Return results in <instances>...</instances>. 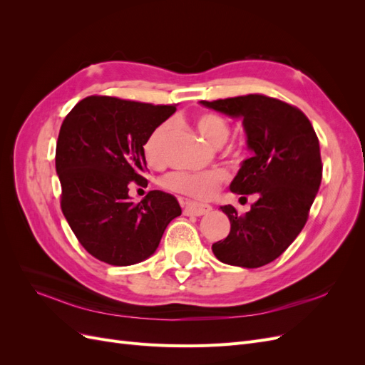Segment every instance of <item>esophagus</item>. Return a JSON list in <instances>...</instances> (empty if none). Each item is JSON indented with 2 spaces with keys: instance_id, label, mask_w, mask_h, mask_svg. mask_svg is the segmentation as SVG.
I'll return each instance as SVG.
<instances>
[{
  "instance_id": "esophagus-1",
  "label": "esophagus",
  "mask_w": 365,
  "mask_h": 365,
  "mask_svg": "<svg viewBox=\"0 0 365 365\" xmlns=\"http://www.w3.org/2000/svg\"><path fill=\"white\" fill-rule=\"evenodd\" d=\"M212 207L207 204H200V202H192L187 201L182 204V212L185 216H202L207 215Z\"/></svg>"
}]
</instances>
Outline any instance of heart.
Returning <instances> with one entry per match:
<instances>
[{"instance_id": "obj_1", "label": "heart", "mask_w": 365, "mask_h": 365, "mask_svg": "<svg viewBox=\"0 0 365 365\" xmlns=\"http://www.w3.org/2000/svg\"><path fill=\"white\" fill-rule=\"evenodd\" d=\"M196 129L200 134L207 138L215 146H222L231 134L230 121L217 113L204 111L197 114L195 118ZM170 121H163L153 129L143 145V153L146 161L158 168L164 163V145L170 132ZM228 181L227 170L216 168L204 172H190V170H173L168 173L161 180L164 189L175 193H181L185 196L195 197V200H208L212 197L220 187Z\"/></svg>"}]
</instances>
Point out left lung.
<instances>
[{
  "label": "left lung",
  "instance_id": "8db88e82",
  "mask_svg": "<svg viewBox=\"0 0 365 365\" xmlns=\"http://www.w3.org/2000/svg\"><path fill=\"white\" fill-rule=\"evenodd\" d=\"M201 103L244 120L254 153L242 164L230 190L257 195L245 215L233 205L220 207L231 230L212 250L227 264L263 267L282 256L307 222L323 176L318 137L303 111L279 98L247 94Z\"/></svg>",
  "mask_w": 365,
  "mask_h": 365
}]
</instances>
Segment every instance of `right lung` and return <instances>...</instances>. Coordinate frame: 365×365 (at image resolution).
<instances>
[{
	"mask_svg": "<svg viewBox=\"0 0 365 365\" xmlns=\"http://www.w3.org/2000/svg\"><path fill=\"white\" fill-rule=\"evenodd\" d=\"M176 111L111 96H88L65 117L56 145L61 208L81 245L101 262L128 267L152 256L181 215L176 197L150 190L138 204L129 184L148 187L143 145Z\"/></svg>",
	"mask_w": 365,
	"mask_h": 365,
	"instance_id": "add662e5",
	"label": "right lung"
}]
</instances>
